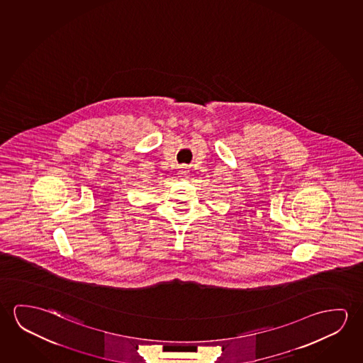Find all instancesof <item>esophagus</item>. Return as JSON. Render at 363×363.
Masks as SVG:
<instances>
[{"label":"esophagus","mask_w":363,"mask_h":363,"mask_svg":"<svg viewBox=\"0 0 363 363\" xmlns=\"http://www.w3.org/2000/svg\"><path fill=\"white\" fill-rule=\"evenodd\" d=\"M189 173V169H187V167L186 166H181L179 167V174H182V176H186Z\"/></svg>","instance_id":"34e87169"}]
</instances>
